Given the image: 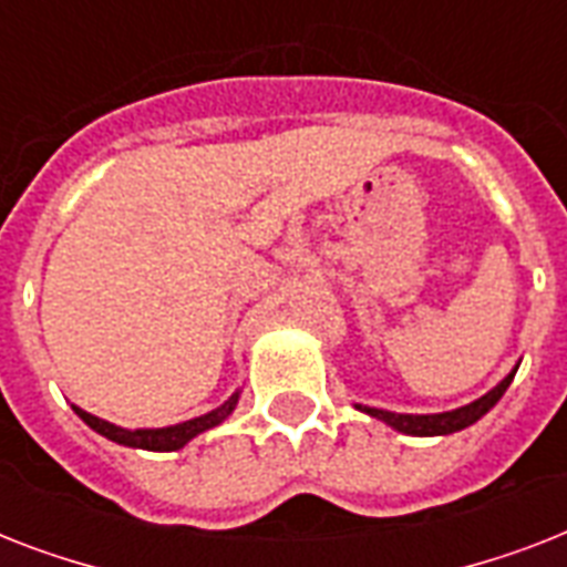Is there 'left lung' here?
Returning a JSON list of instances; mask_svg holds the SVG:
<instances>
[{"mask_svg": "<svg viewBox=\"0 0 567 567\" xmlns=\"http://www.w3.org/2000/svg\"><path fill=\"white\" fill-rule=\"evenodd\" d=\"M518 371V368H515ZM515 371L509 377L497 382V385L483 394L474 403L462 405V409H453V412H439V414H400V412H385V409H373V405H355V409H362L377 421L388 423V426H394L396 432H405V435H450V432H458L476 423L483 417L488 409H494V403L506 394V388L512 385V379H515Z\"/></svg>", "mask_w": 567, "mask_h": 567, "instance_id": "obj_1", "label": "left lung"}]
</instances>
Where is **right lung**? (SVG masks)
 Returning a JSON list of instances; mask_svg holds the SVG:
<instances>
[{
	"label": "right lung",
	"instance_id": "right-lung-1",
	"mask_svg": "<svg viewBox=\"0 0 567 567\" xmlns=\"http://www.w3.org/2000/svg\"><path fill=\"white\" fill-rule=\"evenodd\" d=\"M238 396L240 391H235L226 403L212 409L208 414H199V417H194V421L176 423V426H162V430H123V426H117V423L102 421V417L84 412V409H79V405H73V412L79 414V417H82L93 432H100V435H105L109 441H117V444H123V447H141V450H155V453H167V450L185 447V444H188L190 439H196L199 432L212 430V426L226 421V417L235 412Z\"/></svg>",
	"mask_w": 567,
	"mask_h": 567
}]
</instances>
